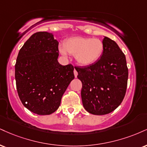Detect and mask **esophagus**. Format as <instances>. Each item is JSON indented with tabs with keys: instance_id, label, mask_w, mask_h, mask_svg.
<instances>
[{
	"instance_id": "1",
	"label": "esophagus",
	"mask_w": 147,
	"mask_h": 147,
	"mask_svg": "<svg viewBox=\"0 0 147 147\" xmlns=\"http://www.w3.org/2000/svg\"><path fill=\"white\" fill-rule=\"evenodd\" d=\"M74 75H75V77H77V75H78V72H77V71L75 70H75H74Z\"/></svg>"
}]
</instances>
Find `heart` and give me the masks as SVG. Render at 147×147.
<instances>
[{
	"label": "heart",
	"instance_id": "heart-1",
	"mask_svg": "<svg viewBox=\"0 0 147 147\" xmlns=\"http://www.w3.org/2000/svg\"><path fill=\"white\" fill-rule=\"evenodd\" d=\"M59 51L64 56H67V53L75 55L76 61L81 66H90L102 56L104 45L99 39L74 37L66 40Z\"/></svg>",
	"mask_w": 147,
	"mask_h": 147
}]
</instances>
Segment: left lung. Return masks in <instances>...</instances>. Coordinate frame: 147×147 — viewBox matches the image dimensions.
<instances>
[{
    "mask_svg": "<svg viewBox=\"0 0 147 147\" xmlns=\"http://www.w3.org/2000/svg\"><path fill=\"white\" fill-rule=\"evenodd\" d=\"M104 51L100 59L90 66L75 67L82 83L81 99L86 110L105 115L121 105L126 93L128 68L126 57L110 38L102 40Z\"/></svg>",
    "mask_w": 147,
    "mask_h": 147,
    "instance_id": "8db88e82",
    "label": "left lung"
}]
</instances>
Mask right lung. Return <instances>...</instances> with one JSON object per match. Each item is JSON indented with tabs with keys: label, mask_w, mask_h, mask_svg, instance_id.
<instances>
[{
	"label": "right lung",
	"mask_w": 147,
	"mask_h": 147,
	"mask_svg": "<svg viewBox=\"0 0 147 147\" xmlns=\"http://www.w3.org/2000/svg\"><path fill=\"white\" fill-rule=\"evenodd\" d=\"M59 42L53 35L37 32L18 55L15 79L23 105L35 114L49 115L59 108L63 93L75 78L71 64L58 62Z\"/></svg>",
	"instance_id": "1"
}]
</instances>
